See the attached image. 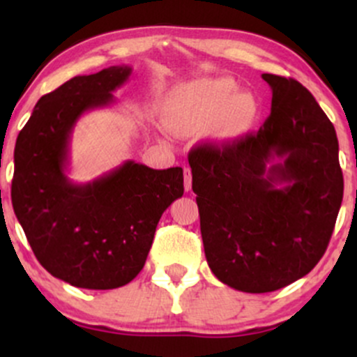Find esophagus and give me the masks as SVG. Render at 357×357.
<instances>
[{
	"label": "esophagus",
	"mask_w": 357,
	"mask_h": 357,
	"mask_svg": "<svg viewBox=\"0 0 357 357\" xmlns=\"http://www.w3.org/2000/svg\"><path fill=\"white\" fill-rule=\"evenodd\" d=\"M191 169L190 167H184V191H191Z\"/></svg>",
	"instance_id": "1"
}]
</instances>
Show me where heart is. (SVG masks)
Here are the masks:
<instances>
[{
	"label": "heart",
	"mask_w": 357,
	"mask_h": 357,
	"mask_svg": "<svg viewBox=\"0 0 357 357\" xmlns=\"http://www.w3.org/2000/svg\"><path fill=\"white\" fill-rule=\"evenodd\" d=\"M165 122L178 136H192L211 127L220 141L243 136L258 116L252 93L240 92L230 79L196 80L179 85L165 100Z\"/></svg>",
	"instance_id": "obj_1"
}]
</instances>
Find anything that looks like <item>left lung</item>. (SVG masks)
I'll list each match as a JSON object with an SVG mask.
<instances>
[{
  "instance_id": "left-lung-1",
  "label": "left lung",
  "mask_w": 357,
  "mask_h": 357,
  "mask_svg": "<svg viewBox=\"0 0 357 357\" xmlns=\"http://www.w3.org/2000/svg\"><path fill=\"white\" fill-rule=\"evenodd\" d=\"M261 79L272 110L258 132L188 158L208 265L248 294L273 292L317 265L344 191L335 129L312 93L294 79Z\"/></svg>"
}]
</instances>
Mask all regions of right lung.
Returning <instances> with one entry per match:
<instances>
[{
	"mask_svg": "<svg viewBox=\"0 0 357 357\" xmlns=\"http://www.w3.org/2000/svg\"><path fill=\"white\" fill-rule=\"evenodd\" d=\"M130 73L119 65L73 77L38 100L16 139V218L42 267L80 289H117L136 278L162 213L184 192L181 167L126 161L87 184L65 174L73 126L82 114L112 104Z\"/></svg>",
	"mask_w": 357,
	"mask_h": 357,
	"instance_id": "right-lung-1",
	"label": "right lung"
}]
</instances>
